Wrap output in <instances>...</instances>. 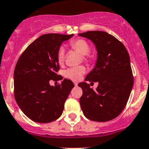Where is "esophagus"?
<instances>
[{"mask_svg":"<svg viewBox=\"0 0 149 149\" xmlns=\"http://www.w3.org/2000/svg\"><path fill=\"white\" fill-rule=\"evenodd\" d=\"M74 85H75V86H77V85H78V82H74Z\"/></svg>","mask_w":149,"mask_h":149,"instance_id":"obj_1","label":"esophagus"}]
</instances>
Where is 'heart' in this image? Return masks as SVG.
<instances>
[{
    "label": "heart",
    "instance_id": "1",
    "mask_svg": "<svg viewBox=\"0 0 149 149\" xmlns=\"http://www.w3.org/2000/svg\"><path fill=\"white\" fill-rule=\"evenodd\" d=\"M70 46L72 49L77 51L82 55H83V58L85 61L89 62L92 59V55L89 54L90 46L89 44L86 40L83 38H77L72 40L70 42ZM57 60L60 64L64 62L65 60V49L64 47L61 46L57 49ZM86 71V69L84 66H78L67 69L63 72L64 77L67 79H70L72 81H79L82 78V75L84 74Z\"/></svg>",
    "mask_w": 149,
    "mask_h": 149
}]
</instances>
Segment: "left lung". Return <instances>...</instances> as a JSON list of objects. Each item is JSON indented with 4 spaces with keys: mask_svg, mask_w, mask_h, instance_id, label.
<instances>
[{
    "mask_svg": "<svg viewBox=\"0 0 149 149\" xmlns=\"http://www.w3.org/2000/svg\"><path fill=\"white\" fill-rule=\"evenodd\" d=\"M79 36L91 40L98 51L95 67L85 80L91 84L98 82V86L94 90L87 82L79 83L82 89L81 108L91 120H111L124 109L133 86L128 51L122 42L105 32L88 31Z\"/></svg>",
    "mask_w": 149,
    "mask_h": 149,
    "instance_id": "8db88e82",
    "label": "left lung"
}]
</instances>
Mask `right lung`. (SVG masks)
Here are the masks:
<instances>
[{"mask_svg": "<svg viewBox=\"0 0 149 149\" xmlns=\"http://www.w3.org/2000/svg\"><path fill=\"white\" fill-rule=\"evenodd\" d=\"M73 34L49 33L40 36L27 47L17 61L14 70V97L22 111L37 123H50L59 118L64 103L74 84L64 79L53 86L50 81L63 79L57 49Z\"/></svg>", "mask_w": 149, "mask_h": 149, "instance_id": "add662e5", "label": "right lung"}]
</instances>
